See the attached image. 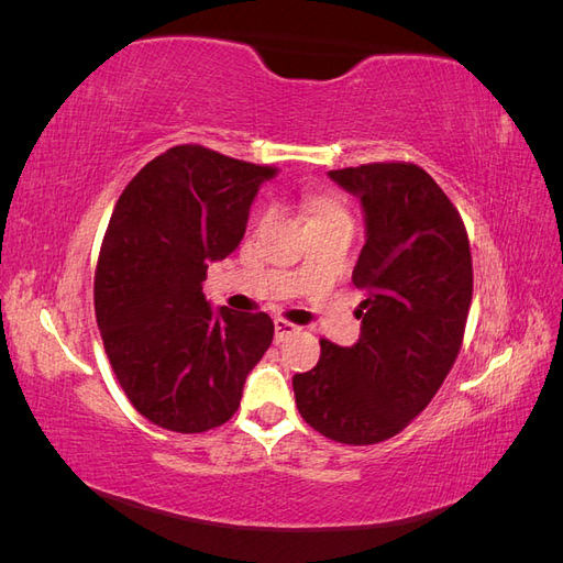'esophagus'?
Returning a JSON list of instances; mask_svg holds the SVG:
<instances>
[{
	"label": "esophagus",
	"instance_id": "esophagus-1",
	"mask_svg": "<svg viewBox=\"0 0 563 563\" xmlns=\"http://www.w3.org/2000/svg\"><path fill=\"white\" fill-rule=\"evenodd\" d=\"M300 329L296 327V323H288L284 319H275V340H277V343H282V340H286L288 335H294Z\"/></svg>",
	"mask_w": 563,
	"mask_h": 563
}]
</instances>
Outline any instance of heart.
Listing matches in <instances>:
<instances>
[{
	"mask_svg": "<svg viewBox=\"0 0 563 563\" xmlns=\"http://www.w3.org/2000/svg\"><path fill=\"white\" fill-rule=\"evenodd\" d=\"M305 211L310 216V223H319V220H335V218H343L350 220L345 209H340L338 203L327 201V199H312L305 203Z\"/></svg>",
	"mask_w": 563,
	"mask_h": 563,
	"instance_id": "obj_1",
	"label": "heart"
}]
</instances>
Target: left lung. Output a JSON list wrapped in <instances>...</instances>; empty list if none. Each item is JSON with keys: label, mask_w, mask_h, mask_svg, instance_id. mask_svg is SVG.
Returning <instances> with one entry per match:
<instances>
[{"label": "left lung", "mask_w": 563, "mask_h": 563, "mask_svg": "<svg viewBox=\"0 0 563 563\" xmlns=\"http://www.w3.org/2000/svg\"><path fill=\"white\" fill-rule=\"evenodd\" d=\"M362 203L366 244L352 282L360 340H321L312 371L296 373L302 420L340 444H378L401 432L449 376L472 302V255L463 218L416 164L329 172Z\"/></svg>", "instance_id": "obj_1"}]
</instances>
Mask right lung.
I'll return each mask as SVG.
<instances>
[{"label":"right lung","instance_id":"right-lung-1","mask_svg":"<svg viewBox=\"0 0 563 563\" xmlns=\"http://www.w3.org/2000/svg\"><path fill=\"white\" fill-rule=\"evenodd\" d=\"M277 168L176 145L119 197L96 272V321L135 411L164 430L228 422L275 335L265 312L213 310L209 263L240 246L251 203Z\"/></svg>","mask_w":563,"mask_h":563}]
</instances>
